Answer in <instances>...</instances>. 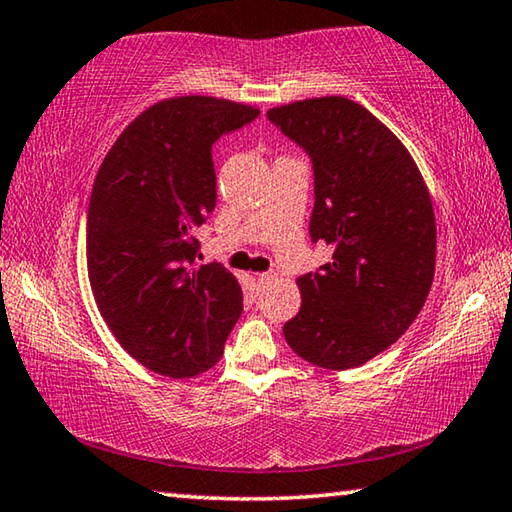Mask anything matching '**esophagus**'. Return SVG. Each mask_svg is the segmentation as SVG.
I'll return each instance as SVG.
<instances>
[{"label": "esophagus", "instance_id": "34e87169", "mask_svg": "<svg viewBox=\"0 0 512 512\" xmlns=\"http://www.w3.org/2000/svg\"><path fill=\"white\" fill-rule=\"evenodd\" d=\"M255 280H257V287H266V284H271L275 280V275L273 273H259Z\"/></svg>", "mask_w": 512, "mask_h": 512}]
</instances>
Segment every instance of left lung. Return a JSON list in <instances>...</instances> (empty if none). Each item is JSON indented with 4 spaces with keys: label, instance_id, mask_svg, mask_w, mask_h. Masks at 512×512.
Here are the masks:
<instances>
[{
    "label": "left lung",
    "instance_id": "left-lung-1",
    "mask_svg": "<svg viewBox=\"0 0 512 512\" xmlns=\"http://www.w3.org/2000/svg\"><path fill=\"white\" fill-rule=\"evenodd\" d=\"M311 155L314 241L332 262L298 277L302 305L284 325L291 350L314 366H363L418 318L436 271V216L418 164L391 128L345 97L268 110Z\"/></svg>",
    "mask_w": 512,
    "mask_h": 512
}]
</instances>
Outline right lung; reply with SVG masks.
<instances>
[{
	"mask_svg": "<svg viewBox=\"0 0 512 512\" xmlns=\"http://www.w3.org/2000/svg\"><path fill=\"white\" fill-rule=\"evenodd\" d=\"M257 106L185 94L140 112L103 158L88 210V275L121 348L185 379L221 359L244 293L228 268L196 264L194 230L216 205L212 144Z\"/></svg>",
	"mask_w": 512,
	"mask_h": 512,
	"instance_id": "1",
	"label": "right lung"
}]
</instances>
